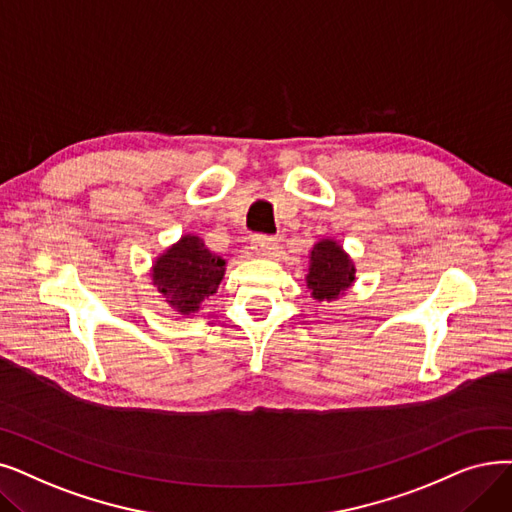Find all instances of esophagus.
<instances>
[{"instance_id": "1", "label": "esophagus", "mask_w": 512, "mask_h": 512, "mask_svg": "<svg viewBox=\"0 0 512 512\" xmlns=\"http://www.w3.org/2000/svg\"><path fill=\"white\" fill-rule=\"evenodd\" d=\"M253 251L259 257H272L278 251V242L272 236L257 234V236H253Z\"/></svg>"}]
</instances>
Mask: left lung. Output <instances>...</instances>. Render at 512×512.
Wrapping results in <instances>:
<instances>
[{
  "label": "left lung",
  "instance_id": "obj_1",
  "mask_svg": "<svg viewBox=\"0 0 512 512\" xmlns=\"http://www.w3.org/2000/svg\"><path fill=\"white\" fill-rule=\"evenodd\" d=\"M355 280V265L341 244L332 238H322L309 251L307 288L316 301H335L347 293Z\"/></svg>",
  "mask_w": 512,
  "mask_h": 512
}]
</instances>
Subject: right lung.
I'll list each match as a JSON object with an SVG mask.
<instances>
[{"instance_id": "right-lung-1", "label": "right lung", "mask_w": 512, "mask_h": 512, "mask_svg": "<svg viewBox=\"0 0 512 512\" xmlns=\"http://www.w3.org/2000/svg\"><path fill=\"white\" fill-rule=\"evenodd\" d=\"M226 274V259L217 257L198 236H182L152 263V284L182 316L196 314L217 293Z\"/></svg>"}]
</instances>
